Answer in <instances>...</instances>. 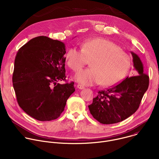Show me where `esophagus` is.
Instances as JSON below:
<instances>
[{
  "label": "esophagus",
  "mask_w": 159,
  "mask_h": 159,
  "mask_svg": "<svg viewBox=\"0 0 159 159\" xmlns=\"http://www.w3.org/2000/svg\"><path fill=\"white\" fill-rule=\"evenodd\" d=\"M77 88H79L80 89H84V87L83 85H80V84H78L77 85Z\"/></svg>",
  "instance_id": "esophagus-1"
}]
</instances>
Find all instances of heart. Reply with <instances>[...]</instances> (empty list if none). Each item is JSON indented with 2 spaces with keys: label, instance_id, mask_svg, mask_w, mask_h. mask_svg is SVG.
Returning a JSON list of instances; mask_svg holds the SVG:
<instances>
[{
  "label": "heart",
  "instance_id": "1",
  "mask_svg": "<svg viewBox=\"0 0 159 159\" xmlns=\"http://www.w3.org/2000/svg\"><path fill=\"white\" fill-rule=\"evenodd\" d=\"M65 58L67 65L75 72L91 60V67L80 70L75 77L79 83L87 86L99 84L104 87L115 85L125 77L131 65L129 56L118 45L100 38L85 41L82 50L70 48Z\"/></svg>",
  "mask_w": 159,
  "mask_h": 159
}]
</instances>
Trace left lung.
<instances>
[{
    "label": "left lung",
    "instance_id": "1",
    "mask_svg": "<svg viewBox=\"0 0 159 159\" xmlns=\"http://www.w3.org/2000/svg\"><path fill=\"white\" fill-rule=\"evenodd\" d=\"M137 75L128 77L109 89L99 90L97 97L88 106L90 114L104 125L117 123L128 118L139 109L149 85V77L145 74L139 56L131 52Z\"/></svg>",
    "mask_w": 159,
    "mask_h": 159
}]
</instances>
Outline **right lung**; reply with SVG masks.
<instances>
[{
    "instance_id": "obj_1",
    "label": "right lung",
    "mask_w": 159,
    "mask_h": 159,
    "mask_svg": "<svg viewBox=\"0 0 159 159\" xmlns=\"http://www.w3.org/2000/svg\"><path fill=\"white\" fill-rule=\"evenodd\" d=\"M65 44L47 36L36 37L17 52L12 75L19 106L41 121L58 118L75 91L74 82L66 80Z\"/></svg>"
}]
</instances>
